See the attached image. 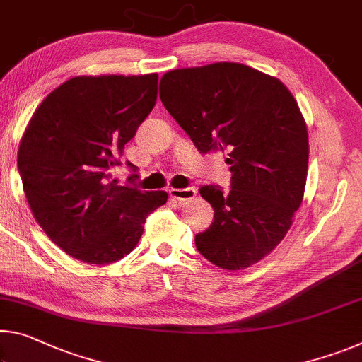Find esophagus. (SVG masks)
<instances>
[{
  "instance_id": "34e87169",
  "label": "esophagus",
  "mask_w": 362,
  "mask_h": 362,
  "mask_svg": "<svg viewBox=\"0 0 362 362\" xmlns=\"http://www.w3.org/2000/svg\"><path fill=\"white\" fill-rule=\"evenodd\" d=\"M169 194L174 199H179V202H185V199H192L197 197V188L187 187V188H170Z\"/></svg>"
}]
</instances>
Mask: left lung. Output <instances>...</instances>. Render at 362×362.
Listing matches in <instances>:
<instances>
[{
    "instance_id": "1",
    "label": "left lung",
    "mask_w": 362,
    "mask_h": 362,
    "mask_svg": "<svg viewBox=\"0 0 362 362\" xmlns=\"http://www.w3.org/2000/svg\"><path fill=\"white\" fill-rule=\"evenodd\" d=\"M164 107L199 153L222 151L230 192L203 185L214 209L197 250L217 267L238 271L282 242L305 194L308 129L279 78L238 62L175 69L159 83Z\"/></svg>"
}]
</instances>
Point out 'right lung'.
<instances>
[{"label":"right lung","mask_w":362,"mask_h":362,"mask_svg":"<svg viewBox=\"0 0 362 362\" xmlns=\"http://www.w3.org/2000/svg\"><path fill=\"white\" fill-rule=\"evenodd\" d=\"M156 98L158 74L74 77L33 112L17 168L33 217L69 256L119 261L139 243L146 217L168 202L165 192L117 185L111 175ZM127 168L136 172L129 160Z\"/></svg>","instance_id":"right-lung-1"}]
</instances>
